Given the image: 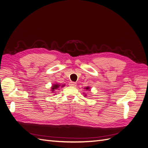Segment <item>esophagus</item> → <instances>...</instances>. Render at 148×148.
Segmentation results:
<instances>
[{
  "instance_id": "34e87169",
  "label": "esophagus",
  "mask_w": 148,
  "mask_h": 148,
  "mask_svg": "<svg viewBox=\"0 0 148 148\" xmlns=\"http://www.w3.org/2000/svg\"><path fill=\"white\" fill-rule=\"evenodd\" d=\"M69 85L71 86H76V83L75 82H70V83H69Z\"/></svg>"
}]
</instances>
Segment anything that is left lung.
Instances as JSON below:
<instances>
[{
	"mask_svg": "<svg viewBox=\"0 0 148 148\" xmlns=\"http://www.w3.org/2000/svg\"><path fill=\"white\" fill-rule=\"evenodd\" d=\"M89 89V87H86V89H87V90H88Z\"/></svg>",
	"mask_w": 148,
	"mask_h": 148,
	"instance_id": "obj_1",
	"label": "left lung"
}]
</instances>
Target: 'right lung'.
I'll return each instance as SVG.
<instances>
[{
	"label": "right lung",
	"instance_id": "add662e5",
	"mask_svg": "<svg viewBox=\"0 0 148 148\" xmlns=\"http://www.w3.org/2000/svg\"><path fill=\"white\" fill-rule=\"evenodd\" d=\"M59 86H60V85H59V84H54L53 86L51 87V90H52V91H54V90L57 89Z\"/></svg>",
	"mask_w": 148,
	"mask_h": 148
}]
</instances>
